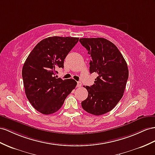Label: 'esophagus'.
<instances>
[{"label": "esophagus", "mask_w": 155, "mask_h": 155, "mask_svg": "<svg viewBox=\"0 0 155 155\" xmlns=\"http://www.w3.org/2000/svg\"><path fill=\"white\" fill-rule=\"evenodd\" d=\"M81 85H82V82L81 81L77 82V86L78 87V88H79V87H81Z\"/></svg>", "instance_id": "34e87169"}]
</instances>
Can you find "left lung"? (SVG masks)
Masks as SVG:
<instances>
[{
  "mask_svg": "<svg viewBox=\"0 0 155 155\" xmlns=\"http://www.w3.org/2000/svg\"><path fill=\"white\" fill-rule=\"evenodd\" d=\"M79 41L90 55V73L97 74L94 84L84 86L88 96L82 107L94 115L111 110L121 100L128 78V65L113 42L104 38H82Z\"/></svg>",
  "mask_w": 155,
  "mask_h": 155,
  "instance_id": "1",
  "label": "left lung"
}]
</instances>
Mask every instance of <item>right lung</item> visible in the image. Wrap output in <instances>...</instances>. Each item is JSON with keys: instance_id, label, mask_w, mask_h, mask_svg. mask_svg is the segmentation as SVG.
<instances>
[{"instance_id": "add662e5", "label": "right lung", "mask_w": 155, "mask_h": 155, "mask_svg": "<svg viewBox=\"0 0 155 155\" xmlns=\"http://www.w3.org/2000/svg\"><path fill=\"white\" fill-rule=\"evenodd\" d=\"M76 37H51L43 39L28 55L22 69L25 92L33 107L44 114L57 112L77 86L73 79L55 75L63 68L64 59L78 41Z\"/></svg>"}]
</instances>
